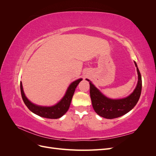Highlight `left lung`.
I'll use <instances>...</instances> for the list:
<instances>
[{
	"mask_svg": "<svg viewBox=\"0 0 156 156\" xmlns=\"http://www.w3.org/2000/svg\"><path fill=\"white\" fill-rule=\"evenodd\" d=\"M135 65L138 73L137 85L131 95L123 99L112 100L107 98L88 79H87L90 81V94L92 106L98 115L107 119H116L126 114L136 105L142 90V79L135 62Z\"/></svg>",
	"mask_w": 156,
	"mask_h": 156,
	"instance_id": "8db88e82",
	"label": "left lung"
}]
</instances>
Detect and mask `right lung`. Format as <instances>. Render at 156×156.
I'll return each instance as SVG.
<instances>
[{
  "label": "right lung",
  "instance_id": "obj_1",
  "mask_svg": "<svg viewBox=\"0 0 156 156\" xmlns=\"http://www.w3.org/2000/svg\"><path fill=\"white\" fill-rule=\"evenodd\" d=\"M81 81L82 79H79L71 84L67 90L65 96L61 100V101L56 105L52 107H41L36 105L34 104V103H31L25 96L24 92H23L22 83L21 82L20 88L21 96L26 106L29 108V109L30 111L34 112V114L41 117L46 118V119H59V118L62 116L68 111L71 101H72L75 88H76L79 83Z\"/></svg>",
  "mask_w": 156,
  "mask_h": 156
}]
</instances>
